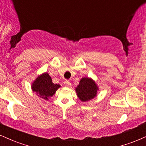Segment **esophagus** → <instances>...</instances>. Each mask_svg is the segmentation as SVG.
I'll return each mask as SVG.
<instances>
[{
	"mask_svg": "<svg viewBox=\"0 0 146 146\" xmlns=\"http://www.w3.org/2000/svg\"><path fill=\"white\" fill-rule=\"evenodd\" d=\"M64 85L65 87H70V85H71V82H70L69 80H65L64 81Z\"/></svg>",
	"mask_w": 146,
	"mask_h": 146,
	"instance_id": "esophagus-1",
	"label": "esophagus"
}]
</instances>
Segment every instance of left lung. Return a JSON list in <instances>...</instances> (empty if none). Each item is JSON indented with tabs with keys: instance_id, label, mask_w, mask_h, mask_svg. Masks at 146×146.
<instances>
[{
	"instance_id": "8db88e82",
	"label": "left lung",
	"mask_w": 146,
	"mask_h": 146,
	"mask_svg": "<svg viewBox=\"0 0 146 146\" xmlns=\"http://www.w3.org/2000/svg\"><path fill=\"white\" fill-rule=\"evenodd\" d=\"M98 90L95 82L89 78H82L76 88L77 95L82 102H87L94 98Z\"/></svg>"
}]
</instances>
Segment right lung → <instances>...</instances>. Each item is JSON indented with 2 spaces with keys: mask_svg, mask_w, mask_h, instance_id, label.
<instances>
[{
  "mask_svg": "<svg viewBox=\"0 0 146 146\" xmlns=\"http://www.w3.org/2000/svg\"><path fill=\"white\" fill-rule=\"evenodd\" d=\"M59 87V84L53 83L51 76L47 73L42 74L38 77L32 85L34 92L45 100L53 96Z\"/></svg>",
  "mask_w": 146,
  "mask_h": 146,
  "instance_id": "obj_1",
  "label": "right lung"
}]
</instances>
